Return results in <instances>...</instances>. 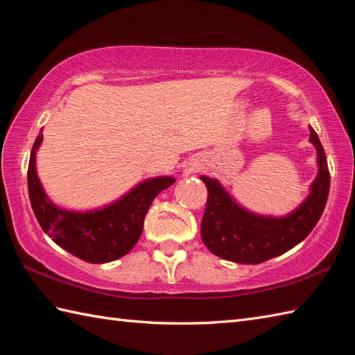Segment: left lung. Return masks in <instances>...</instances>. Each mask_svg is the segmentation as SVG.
Returning <instances> with one entry per match:
<instances>
[{"label": "left lung", "instance_id": "obj_1", "mask_svg": "<svg viewBox=\"0 0 355 355\" xmlns=\"http://www.w3.org/2000/svg\"><path fill=\"white\" fill-rule=\"evenodd\" d=\"M310 140L318 149L319 173L302 206L284 218L247 212L233 201L216 180L201 177L207 186V202L201 221V239L210 252L238 263H261L288 252L318 224L329 193L327 155L311 128Z\"/></svg>", "mask_w": 355, "mask_h": 355}]
</instances>
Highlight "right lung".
Segmentation results:
<instances>
[{
  "mask_svg": "<svg viewBox=\"0 0 355 355\" xmlns=\"http://www.w3.org/2000/svg\"><path fill=\"white\" fill-rule=\"evenodd\" d=\"M41 141L42 134L37 135L30 153L27 184L30 202L42 230L59 247L82 261L103 263L122 258L139 241L154 198L175 180L150 178L108 207L87 214L67 212L47 198L36 175L35 153Z\"/></svg>",
  "mask_w": 355,
  "mask_h": 355,
  "instance_id": "right-lung-1",
  "label": "right lung"
}]
</instances>
